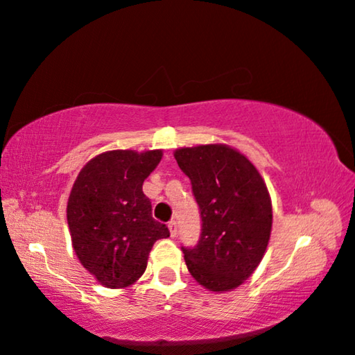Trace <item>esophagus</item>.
<instances>
[{
    "label": "esophagus",
    "mask_w": 355,
    "mask_h": 355,
    "mask_svg": "<svg viewBox=\"0 0 355 355\" xmlns=\"http://www.w3.org/2000/svg\"><path fill=\"white\" fill-rule=\"evenodd\" d=\"M167 227H169V232H171V236L173 238V236H175L177 235V222L175 220H171L169 222V224H167Z\"/></svg>",
    "instance_id": "esophagus-1"
}]
</instances>
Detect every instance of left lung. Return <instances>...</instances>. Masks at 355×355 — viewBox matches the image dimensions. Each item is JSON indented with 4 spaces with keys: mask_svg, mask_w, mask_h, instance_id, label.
<instances>
[{
    "mask_svg": "<svg viewBox=\"0 0 355 355\" xmlns=\"http://www.w3.org/2000/svg\"><path fill=\"white\" fill-rule=\"evenodd\" d=\"M191 180L202 219L200 238L184 248V261L200 285L233 290L261 261L272 227L269 192L254 164L227 146H199L175 152Z\"/></svg>",
    "mask_w": 355,
    "mask_h": 355,
    "instance_id": "obj_1",
    "label": "left lung"
}]
</instances>
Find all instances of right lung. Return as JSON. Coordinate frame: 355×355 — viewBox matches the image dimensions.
Wrapping results in <instances>:
<instances>
[{
  "label": "right lung",
  "mask_w": 355,
  "mask_h": 355,
  "mask_svg": "<svg viewBox=\"0 0 355 355\" xmlns=\"http://www.w3.org/2000/svg\"><path fill=\"white\" fill-rule=\"evenodd\" d=\"M161 150H112L83 167L71 188L67 222L75 254L107 288L141 277L155 241L171 235L155 220L142 183L161 161Z\"/></svg>",
  "instance_id": "obj_1"
}]
</instances>
